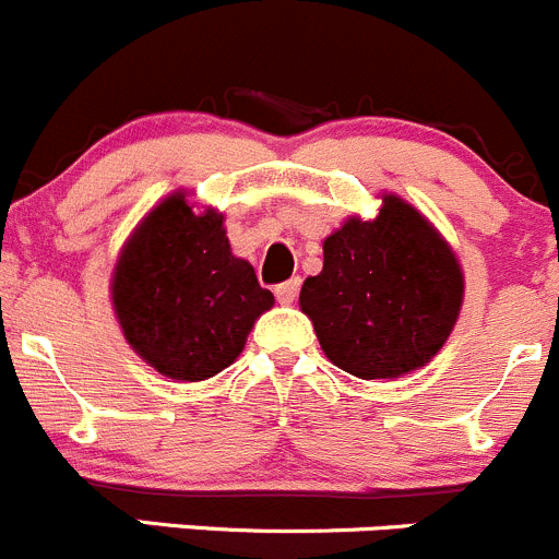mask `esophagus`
Instances as JSON below:
<instances>
[{"instance_id":"1","label":"esophagus","mask_w":559,"mask_h":559,"mask_svg":"<svg viewBox=\"0 0 559 559\" xmlns=\"http://www.w3.org/2000/svg\"><path fill=\"white\" fill-rule=\"evenodd\" d=\"M298 287H301V280H298V277L282 282V285L274 287V293H277V301L280 304H293V301H296Z\"/></svg>"}]
</instances>
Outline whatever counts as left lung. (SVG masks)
I'll use <instances>...</instances> for the list:
<instances>
[{
    "instance_id": "1",
    "label": "left lung",
    "mask_w": 559,
    "mask_h": 559,
    "mask_svg": "<svg viewBox=\"0 0 559 559\" xmlns=\"http://www.w3.org/2000/svg\"><path fill=\"white\" fill-rule=\"evenodd\" d=\"M462 296L449 241L411 203L383 195L378 217H350L323 241V272L304 280L298 304L334 367L378 380L427 367Z\"/></svg>"
}]
</instances>
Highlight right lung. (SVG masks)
<instances>
[{"mask_svg":"<svg viewBox=\"0 0 559 559\" xmlns=\"http://www.w3.org/2000/svg\"><path fill=\"white\" fill-rule=\"evenodd\" d=\"M223 214L192 212L174 192L127 239L114 280L116 318L132 350L170 380L214 378L245 350L272 290L230 252Z\"/></svg>","mask_w":559,"mask_h":559,"instance_id":"1","label":"right lung"}]
</instances>
